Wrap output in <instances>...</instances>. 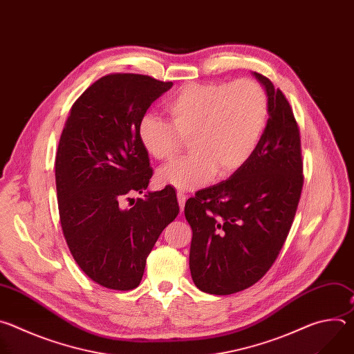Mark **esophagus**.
<instances>
[{"mask_svg": "<svg viewBox=\"0 0 354 354\" xmlns=\"http://www.w3.org/2000/svg\"><path fill=\"white\" fill-rule=\"evenodd\" d=\"M178 203H179V209L180 212L185 209V203H186V194L182 193V192H178Z\"/></svg>", "mask_w": 354, "mask_h": 354, "instance_id": "obj_1", "label": "esophagus"}]
</instances>
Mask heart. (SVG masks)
<instances>
[{
	"label": "heart",
	"mask_w": 354,
	"mask_h": 354,
	"mask_svg": "<svg viewBox=\"0 0 354 354\" xmlns=\"http://www.w3.org/2000/svg\"><path fill=\"white\" fill-rule=\"evenodd\" d=\"M171 123L145 115L138 123V140L145 153L158 161H171L185 148L183 160L164 167L157 182L179 190L205 185L236 174L255 154L263 137L269 100L255 81L187 84L167 104Z\"/></svg>",
	"instance_id": "b5f03b06"
}]
</instances>
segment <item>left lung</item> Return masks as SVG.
<instances>
[{
  "label": "left lung",
  "mask_w": 354,
  "mask_h": 354,
  "mask_svg": "<svg viewBox=\"0 0 354 354\" xmlns=\"http://www.w3.org/2000/svg\"><path fill=\"white\" fill-rule=\"evenodd\" d=\"M252 75L269 100L255 154L236 174L198 190L185 205L193 232V283L216 295L242 291L266 274L288 235L304 182L299 130L288 100L269 78Z\"/></svg>",
  "instance_id": "1"
}]
</instances>
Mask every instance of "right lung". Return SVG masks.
<instances>
[{
  "mask_svg": "<svg viewBox=\"0 0 354 354\" xmlns=\"http://www.w3.org/2000/svg\"><path fill=\"white\" fill-rule=\"evenodd\" d=\"M172 85L140 74L102 77L75 100L60 137L56 187L63 234L81 270L106 288L140 284L147 257L179 213L174 187L130 198L153 176L138 123Z\"/></svg>",
  "mask_w": 354,
  "mask_h": 354,
  "instance_id": "1",
  "label": "right lung"
}]
</instances>
